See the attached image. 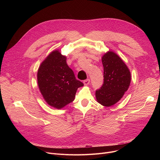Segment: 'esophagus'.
<instances>
[{
  "mask_svg": "<svg viewBox=\"0 0 160 160\" xmlns=\"http://www.w3.org/2000/svg\"><path fill=\"white\" fill-rule=\"evenodd\" d=\"M90 79H86V80H83V84L85 85H88L90 83Z\"/></svg>",
  "mask_w": 160,
  "mask_h": 160,
  "instance_id": "34e87169",
  "label": "esophagus"
}]
</instances>
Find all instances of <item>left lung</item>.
I'll list each match as a JSON object with an SVG mask.
<instances>
[{
	"label": "left lung",
	"mask_w": 160,
	"mask_h": 160,
	"mask_svg": "<svg viewBox=\"0 0 160 160\" xmlns=\"http://www.w3.org/2000/svg\"><path fill=\"white\" fill-rule=\"evenodd\" d=\"M104 82L96 90L98 102L109 107L119 101L128 90L131 75L127 65L115 52L109 51L102 58Z\"/></svg>",
	"instance_id": "obj_1"
}]
</instances>
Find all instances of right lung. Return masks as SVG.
Instances as JSON below:
<instances>
[{
  "mask_svg": "<svg viewBox=\"0 0 160 160\" xmlns=\"http://www.w3.org/2000/svg\"><path fill=\"white\" fill-rule=\"evenodd\" d=\"M37 81L45 101L57 109L73 101L78 88L83 86L68 66L66 58L58 51L52 52L42 62Z\"/></svg>",
  "mask_w": 160,
  "mask_h": 160,
  "instance_id": "1",
  "label": "right lung"
}]
</instances>
